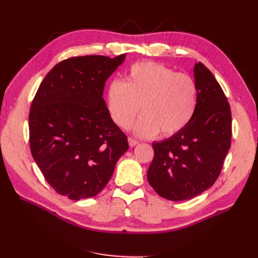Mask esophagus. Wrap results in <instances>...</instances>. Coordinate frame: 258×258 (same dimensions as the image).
Returning a JSON list of instances; mask_svg holds the SVG:
<instances>
[{"instance_id": "1", "label": "esophagus", "mask_w": 258, "mask_h": 258, "mask_svg": "<svg viewBox=\"0 0 258 258\" xmlns=\"http://www.w3.org/2000/svg\"><path fill=\"white\" fill-rule=\"evenodd\" d=\"M128 144H130L131 147L136 146V145L139 144V141H136V140H134V139H132V138H128Z\"/></svg>"}]
</instances>
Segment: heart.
<instances>
[{
    "label": "heart",
    "mask_w": 258,
    "mask_h": 258,
    "mask_svg": "<svg viewBox=\"0 0 258 258\" xmlns=\"http://www.w3.org/2000/svg\"><path fill=\"white\" fill-rule=\"evenodd\" d=\"M109 115L120 128H128L136 115L134 133L151 138L161 132L172 136L193 117L197 86L189 75L156 62H140L130 68L125 81L113 80L106 92Z\"/></svg>",
    "instance_id": "obj_1"
}]
</instances>
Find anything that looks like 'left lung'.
<instances>
[{"instance_id": "1", "label": "left lung", "mask_w": 258, "mask_h": 258, "mask_svg": "<svg viewBox=\"0 0 258 258\" xmlns=\"http://www.w3.org/2000/svg\"><path fill=\"white\" fill-rule=\"evenodd\" d=\"M197 104L193 117L178 133L154 142L147 179L164 199H194L220 175L231 147L232 113L221 85L204 64L194 67Z\"/></svg>"}]
</instances>
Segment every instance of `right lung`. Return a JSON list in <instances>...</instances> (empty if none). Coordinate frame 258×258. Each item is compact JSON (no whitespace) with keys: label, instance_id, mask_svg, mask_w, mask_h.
Returning a JSON list of instances; mask_svg holds the SVG:
<instances>
[{"label":"right lung","instance_id":"obj_1","mask_svg":"<svg viewBox=\"0 0 258 258\" xmlns=\"http://www.w3.org/2000/svg\"><path fill=\"white\" fill-rule=\"evenodd\" d=\"M125 57L86 55L59 62L32 102V156L47 183L70 200L100 193L128 150L103 98L105 82Z\"/></svg>","mask_w":258,"mask_h":258}]
</instances>
